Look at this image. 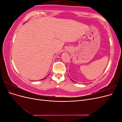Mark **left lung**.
<instances>
[{"label":"left lung","mask_w":122,"mask_h":122,"mask_svg":"<svg viewBox=\"0 0 122 122\" xmlns=\"http://www.w3.org/2000/svg\"><path fill=\"white\" fill-rule=\"evenodd\" d=\"M71 80H72V81H73V82H74V81H73V80H72V79H71Z\"/></svg>","instance_id":"8db88e82"}]
</instances>
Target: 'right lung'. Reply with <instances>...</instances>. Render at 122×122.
Listing matches in <instances>:
<instances>
[{"label":"right lung","mask_w":122,"mask_h":122,"mask_svg":"<svg viewBox=\"0 0 122 122\" xmlns=\"http://www.w3.org/2000/svg\"><path fill=\"white\" fill-rule=\"evenodd\" d=\"M46 78V77H45V78H44V79H45V78Z\"/></svg>","instance_id":"right-lung-1"}]
</instances>
